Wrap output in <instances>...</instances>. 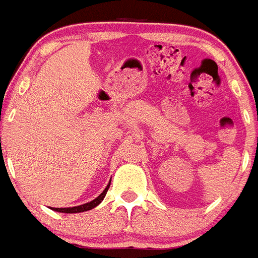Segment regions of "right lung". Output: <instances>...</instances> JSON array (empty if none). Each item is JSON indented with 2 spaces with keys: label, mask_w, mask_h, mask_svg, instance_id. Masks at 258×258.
<instances>
[{
  "label": "right lung",
  "mask_w": 258,
  "mask_h": 258,
  "mask_svg": "<svg viewBox=\"0 0 258 258\" xmlns=\"http://www.w3.org/2000/svg\"><path fill=\"white\" fill-rule=\"evenodd\" d=\"M109 187H110V183L106 185V188L103 190V193H101L100 196H98L95 200L91 201V202H89V203H85V205L76 206V207H69V208H52L51 207V210L56 211V212H62V213H79V212H85V211H90V210H93V208H95L98 205H100L101 201H103L104 197H105L106 192H108Z\"/></svg>",
  "instance_id": "1"
}]
</instances>
